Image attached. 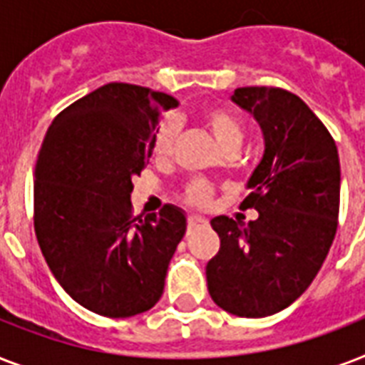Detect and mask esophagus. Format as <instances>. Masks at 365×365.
<instances>
[{"label": "esophagus", "mask_w": 365, "mask_h": 365, "mask_svg": "<svg viewBox=\"0 0 365 365\" xmlns=\"http://www.w3.org/2000/svg\"><path fill=\"white\" fill-rule=\"evenodd\" d=\"M206 225H208V222H206L205 217H200V216H189L187 217L189 231H195V229L206 227Z\"/></svg>", "instance_id": "obj_1"}]
</instances>
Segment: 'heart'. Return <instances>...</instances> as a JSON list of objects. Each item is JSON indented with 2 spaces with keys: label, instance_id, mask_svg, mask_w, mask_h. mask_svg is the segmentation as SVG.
<instances>
[{
  "label": "heart",
  "instance_id": "1",
  "mask_svg": "<svg viewBox=\"0 0 365 365\" xmlns=\"http://www.w3.org/2000/svg\"><path fill=\"white\" fill-rule=\"evenodd\" d=\"M202 123H205L206 130L210 132V136L214 138V142L223 153H229V151H239L240 143H242V128H240V123L235 119L231 113L223 110H206L205 115H202ZM174 136H176V128L172 123H166L153 140V153L155 157H166L170 153L172 143H174ZM183 199L189 205L195 206H205L210 199V189L208 185L202 182H193L189 183L185 187V193H183Z\"/></svg>",
  "mask_w": 365,
  "mask_h": 365
}]
</instances>
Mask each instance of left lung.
Instances as JSON below:
<instances>
[{"label": "left lung", "mask_w": 365, "mask_h": 365, "mask_svg": "<svg viewBox=\"0 0 365 365\" xmlns=\"http://www.w3.org/2000/svg\"><path fill=\"white\" fill-rule=\"evenodd\" d=\"M231 100L257 121L265 143L240 202L257 220H212L222 244L206 282L223 311L263 318L292 305L328 255L339 216V153L322 121L288 91L242 87Z\"/></svg>", "instance_id": "obj_1"}]
</instances>
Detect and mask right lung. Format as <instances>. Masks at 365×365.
Masks as SVG:
<instances>
[{"label":"right lung","instance_id":"add662e5","mask_svg":"<svg viewBox=\"0 0 365 365\" xmlns=\"http://www.w3.org/2000/svg\"><path fill=\"white\" fill-rule=\"evenodd\" d=\"M170 94L108 83L54 117L34 183V225L48 269L71 299L110 318L149 311L160 299L185 212L166 205L130 216L132 178L153 155Z\"/></svg>","mask_w":365,"mask_h":365}]
</instances>
